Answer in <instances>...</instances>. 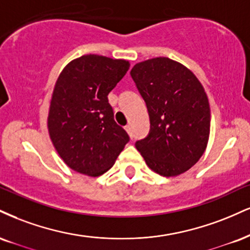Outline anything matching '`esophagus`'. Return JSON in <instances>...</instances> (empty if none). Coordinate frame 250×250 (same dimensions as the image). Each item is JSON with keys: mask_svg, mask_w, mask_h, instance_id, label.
Returning <instances> with one entry per match:
<instances>
[{"mask_svg": "<svg viewBox=\"0 0 250 250\" xmlns=\"http://www.w3.org/2000/svg\"><path fill=\"white\" fill-rule=\"evenodd\" d=\"M125 131H127V133L131 136V127H130V125H125Z\"/></svg>", "mask_w": 250, "mask_h": 250, "instance_id": "1", "label": "esophagus"}]
</instances>
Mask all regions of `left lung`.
Wrapping results in <instances>:
<instances>
[{
    "mask_svg": "<svg viewBox=\"0 0 250 250\" xmlns=\"http://www.w3.org/2000/svg\"><path fill=\"white\" fill-rule=\"evenodd\" d=\"M130 74L150 117V133L136 149L161 176L186 172L208 143L211 109L203 85L186 66L167 57L137 62Z\"/></svg>",
    "mask_w": 250,
    "mask_h": 250,
    "instance_id": "left-lung-1",
    "label": "left lung"
}]
</instances>
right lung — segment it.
<instances>
[{
  "label": "right lung",
  "instance_id": "1",
  "mask_svg": "<svg viewBox=\"0 0 250 250\" xmlns=\"http://www.w3.org/2000/svg\"><path fill=\"white\" fill-rule=\"evenodd\" d=\"M128 60L99 55L73 59L60 72L50 102L47 129L64 163L89 177L115 163L129 136L114 121L108 94L129 70Z\"/></svg>",
  "mask_w": 250,
  "mask_h": 250
}]
</instances>
